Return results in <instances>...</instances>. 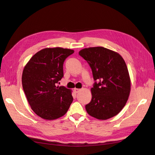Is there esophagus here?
Returning <instances> with one entry per match:
<instances>
[{"mask_svg":"<svg viewBox=\"0 0 155 155\" xmlns=\"http://www.w3.org/2000/svg\"><path fill=\"white\" fill-rule=\"evenodd\" d=\"M80 90H81L79 89V88H75V89H74V91H75V93H78V92H80Z\"/></svg>","mask_w":155,"mask_h":155,"instance_id":"34e87169","label":"esophagus"}]
</instances>
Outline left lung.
Returning a JSON list of instances; mask_svg holds the SVG:
<instances>
[{
    "label": "left lung",
    "instance_id": "8db88e82",
    "mask_svg": "<svg viewBox=\"0 0 155 155\" xmlns=\"http://www.w3.org/2000/svg\"><path fill=\"white\" fill-rule=\"evenodd\" d=\"M79 55L87 61L96 81L91 88V102L85 106L88 114L100 120L118 114L130 92L127 67L117 52L103 47L85 48Z\"/></svg>",
    "mask_w": 155,
    "mask_h": 155
}]
</instances>
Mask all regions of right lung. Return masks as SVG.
<instances>
[{
    "label": "right lung",
    "instance_id": "1",
    "mask_svg": "<svg viewBox=\"0 0 155 155\" xmlns=\"http://www.w3.org/2000/svg\"><path fill=\"white\" fill-rule=\"evenodd\" d=\"M74 51L62 48H45L27 62L22 74V86L35 113L46 120L66 114L73 101L72 90L56 86L64 77L63 64Z\"/></svg>",
    "mask_w": 155,
    "mask_h": 155
}]
</instances>
